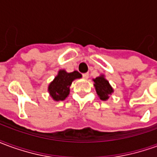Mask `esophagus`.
Segmentation results:
<instances>
[{
	"label": "esophagus",
	"mask_w": 157,
	"mask_h": 157,
	"mask_svg": "<svg viewBox=\"0 0 157 157\" xmlns=\"http://www.w3.org/2000/svg\"><path fill=\"white\" fill-rule=\"evenodd\" d=\"M82 76L84 79H87L89 77V74L88 73H84V74H82Z\"/></svg>",
	"instance_id": "esophagus-1"
}]
</instances>
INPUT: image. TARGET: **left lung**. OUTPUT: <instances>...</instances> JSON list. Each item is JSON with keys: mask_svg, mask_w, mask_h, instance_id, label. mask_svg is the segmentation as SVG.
<instances>
[{"mask_svg": "<svg viewBox=\"0 0 157 157\" xmlns=\"http://www.w3.org/2000/svg\"><path fill=\"white\" fill-rule=\"evenodd\" d=\"M93 82H94L96 92L98 93V95L99 96L100 99L102 101L108 100L109 96L111 95L112 92H113L112 86H110L109 82L103 77V75L97 77L93 80Z\"/></svg>", "mask_w": 157, "mask_h": 157, "instance_id": "1", "label": "left lung"}]
</instances>
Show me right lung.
<instances>
[{
    "mask_svg": "<svg viewBox=\"0 0 157 157\" xmlns=\"http://www.w3.org/2000/svg\"><path fill=\"white\" fill-rule=\"evenodd\" d=\"M82 75L78 71L71 73L61 70L59 71L58 75L48 86V92L54 100L63 101L70 93V86L75 79L81 78Z\"/></svg>",
    "mask_w": 157,
    "mask_h": 157,
    "instance_id": "obj_1",
    "label": "right lung"
}]
</instances>
